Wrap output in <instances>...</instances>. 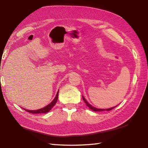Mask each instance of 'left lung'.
Returning <instances> with one entry per match:
<instances>
[{
	"label": "left lung",
	"mask_w": 148,
	"mask_h": 148,
	"mask_svg": "<svg viewBox=\"0 0 148 148\" xmlns=\"http://www.w3.org/2000/svg\"><path fill=\"white\" fill-rule=\"evenodd\" d=\"M83 100H84V102H85L86 103V106L88 107V108L90 109H92V110H93V111H111V110H112V109H114V108H115L116 107H113V108H109V109H97V108H94V107H93L92 106H91L90 103L88 102L86 100H85V99L84 98V97H83Z\"/></svg>",
	"instance_id": "1"
}]
</instances>
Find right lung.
Returning <instances> with one entry per match:
<instances>
[{
	"instance_id": "right-lung-1",
	"label": "right lung",
	"mask_w": 148,
	"mask_h": 148,
	"mask_svg": "<svg viewBox=\"0 0 148 148\" xmlns=\"http://www.w3.org/2000/svg\"><path fill=\"white\" fill-rule=\"evenodd\" d=\"M58 92H57V94L55 97V98L53 99V101L48 104V106H46L45 108H43L42 109H40L38 110H28V109H24L27 112H29L30 113H32V114H39V113H46L49 112L50 110H51L53 107L55 105V103L57 102L58 100Z\"/></svg>"
}]
</instances>
